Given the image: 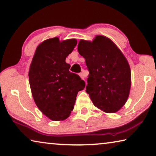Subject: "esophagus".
Masks as SVG:
<instances>
[{
	"label": "esophagus",
	"instance_id": "obj_1",
	"mask_svg": "<svg viewBox=\"0 0 156 156\" xmlns=\"http://www.w3.org/2000/svg\"><path fill=\"white\" fill-rule=\"evenodd\" d=\"M80 78H82V79H85V73H84V72L80 73Z\"/></svg>",
	"mask_w": 156,
	"mask_h": 156
}]
</instances>
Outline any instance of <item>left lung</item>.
<instances>
[{"label": "left lung", "mask_w": 156, "mask_h": 156, "mask_svg": "<svg viewBox=\"0 0 156 156\" xmlns=\"http://www.w3.org/2000/svg\"><path fill=\"white\" fill-rule=\"evenodd\" d=\"M79 54L89 71L86 91L96 107L114 113L126 102L131 85L128 61L110 39L98 35L92 42L80 40Z\"/></svg>", "instance_id": "obj_1"}]
</instances>
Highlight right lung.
<instances>
[{"label":"right lung","mask_w":156,"mask_h":156,"mask_svg":"<svg viewBox=\"0 0 156 156\" xmlns=\"http://www.w3.org/2000/svg\"><path fill=\"white\" fill-rule=\"evenodd\" d=\"M77 44L76 39H48L37 46L30 66L29 83L34 102L53 121L67 118L79 91L85 87L78 74L69 71L66 58Z\"/></svg>","instance_id":"right-lung-1"}]
</instances>
